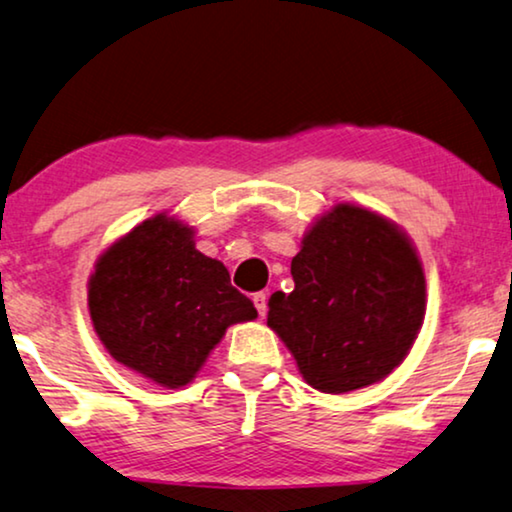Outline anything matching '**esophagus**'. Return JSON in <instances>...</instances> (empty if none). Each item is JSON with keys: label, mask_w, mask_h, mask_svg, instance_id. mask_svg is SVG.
<instances>
[{"label": "esophagus", "mask_w": 512, "mask_h": 512, "mask_svg": "<svg viewBox=\"0 0 512 512\" xmlns=\"http://www.w3.org/2000/svg\"><path fill=\"white\" fill-rule=\"evenodd\" d=\"M252 302H255V309H257V313H260V316H267V311H269V306H267L269 295H267V292H257V295L252 297Z\"/></svg>", "instance_id": "34e87169"}]
</instances>
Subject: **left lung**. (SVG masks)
Listing matches in <instances>:
<instances>
[{"label":"left lung","mask_w":512,"mask_h":512,"mask_svg":"<svg viewBox=\"0 0 512 512\" xmlns=\"http://www.w3.org/2000/svg\"><path fill=\"white\" fill-rule=\"evenodd\" d=\"M290 295L274 292L267 325L320 393L377 384L403 363L426 313V278L410 238L372 210L339 203L292 257Z\"/></svg>","instance_id":"8db88e82"}]
</instances>
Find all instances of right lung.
<instances>
[{"label":"right lung","mask_w":512,"mask_h":512,"mask_svg":"<svg viewBox=\"0 0 512 512\" xmlns=\"http://www.w3.org/2000/svg\"><path fill=\"white\" fill-rule=\"evenodd\" d=\"M88 311L117 363L166 388L187 386L229 325L257 309L194 229L159 213L114 241L88 278Z\"/></svg>","instance_id":"add662e5"}]
</instances>
